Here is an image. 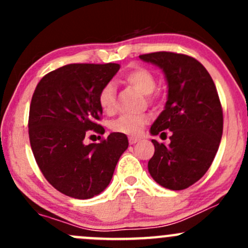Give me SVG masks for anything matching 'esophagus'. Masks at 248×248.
Returning a JSON list of instances; mask_svg holds the SVG:
<instances>
[{
    "label": "esophagus",
    "mask_w": 248,
    "mask_h": 248,
    "mask_svg": "<svg viewBox=\"0 0 248 248\" xmlns=\"http://www.w3.org/2000/svg\"><path fill=\"white\" fill-rule=\"evenodd\" d=\"M139 138L138 137H129V144H136V142H138L139 141Z\"/></svg>",
    "instance_id": "34e87169"
}]
</instances>
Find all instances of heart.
<instances>
[{"mask_svg": "<svg viewBox=\"0 0 248 248\" xmlns=\"http://www.w3.org/2000/svg\"><path fill=\"white\" fill-rule=\"evenodd\" d=\"M121 79L129 85L142 92L144 94H150L156 87V79L149 69L141 66H131L121 74ZM98 103L102 110L107 114H112L116 106V93L115 87L111 82L104 85L98 94ZM146 119L142 115H121L119 119L111 122L110 128L117 133L136 136L140 133Z\"/></svg>", "mask_w": 248, "mask_h": 248, "instance_id": "heart-1", "label": "heart"}]
</instances>
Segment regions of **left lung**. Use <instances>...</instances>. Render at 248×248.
Listing matches in <instances>:
<instances>
[{
  "label": "left lung",
  "instance_id": "obj_1",
  "mask_svg": "<svg viewBox=\"0 0 248 248\" xmlns=\"http://www.w3.org/2000/svg\"><path fill=\"white\" fill-rule=\"evenodd\" d=\"M139 57L162 69L168 86L164 110L150 133L170 131V142L152 139L155 154L149 172L164 188L185 189L207 171L221 142L223 112L216 86L205 67L191 56L159 51Z\"/></svg>",
  "mask_w": 248,
  "mask_h": 248
}]
</instances>
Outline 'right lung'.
<instances>
[{
  "mask_svg": "<svg viewBox=\"0 0 248 248\" xmlns=\"http://www.w3.org/2000/svg\"><path fill=\"white\" fill-rule=\"evenodd\" d=\"M120 64L73 63L41 79L30 106L29 136L39 169L54 188L71 198L90 199L111 181L128 147L126 134L112 132L99 144L86 145L103 112L98 94Z\"/></svg>",
  "mask_w": 248,
  "mask_h": 248,
  "instance_id": "obj_1",
  "label": "right lung"
}]
</instances>
